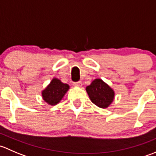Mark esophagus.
Here are the masks:
<instances>
[{
    "label": "esophagus",
    "mask_w": 156,
    "mask_h": 156,
    "mask_svg": "<svg viewBox=\"0 0 156 156\" xmlns=\"http://www.w3.org/2000/svg\"><path fill=\"white\" fill-rule=\"evenodd\" d=\"M74 84H75V86H78V87H81V85H82V82H81V81H77V82L74 83Z\"/></svg>",
    "instance_id": "esophagus-1"
}]
</instances>
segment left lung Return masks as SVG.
I'll return each instance as SVG.
<instances>
[{"instance_id":"obj_1","label":"left lung","mask_w":156,"mask_h":156,"mask_svg":"<svg viewBox=\"0 0 156 156\" xmlns=\"http://www.w3.org/2000/svg\"><path fill=\"white\" fill-rule=\"evenodd\" d=\"M91 101L100 108H106L114 99V91L101 79H95L86 87Z\"/></svg>"}]
</instances>
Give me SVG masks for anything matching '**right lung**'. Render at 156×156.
<instances>
[{"label": "right lung", "instance_id": "add662e5", "mask_svg": "<svg viewBox=\"0 0 156 156\" xmlns=\"http://www.w3.org/2000/svg\"><path fill=\"white\" fill-rule=\"evenodd\" d=\"M69 88L67 84H63L57 78H53L50 84L42 92L44 100L50 105H56L62 100Z\"/></svg>", "mask_w": 156, "mask_h": 156}]
</instances>
